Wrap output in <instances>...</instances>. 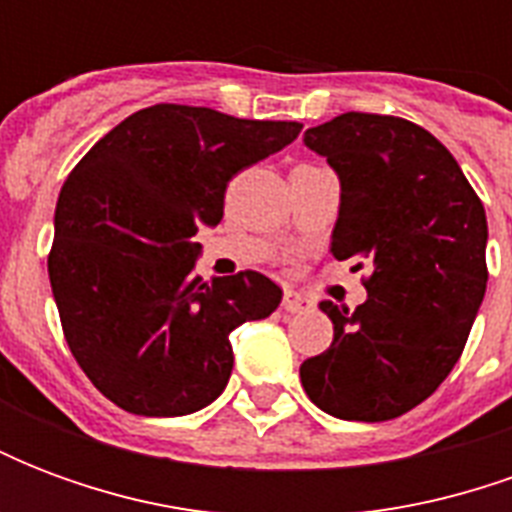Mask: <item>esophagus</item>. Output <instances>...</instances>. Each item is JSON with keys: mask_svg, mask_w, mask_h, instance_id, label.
Wrapping results in <instances>:
<instances>
[{"mask_svg": "<svg viewBox=\"0 0 512 512\" xmlns=\"http://www.w3.org/2000/svg\"><path fill=\"white\" fill-rule=\"evenodd\" d=\"M310 299H304L299 290H285V296H282V310L285 312H304L310 310Z\"/></svg>", "mask_w": 512, "mask_h": 512, "instance_id": "34e87169", "label": "esophagus"}]
</instances>
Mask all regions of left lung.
<instances>
[{"mask_svg":"<svg viewBox=\"0 0 512 512\" xmlns=\"http://www.w3.org/2000/svg\"><path fill=\"white\" fill-rule=\"evenodd\" d=\"M304 142L343 186L329 252L370 274L356 310L321 301L334 340L301 386L332 417L395 419L461 359L488 282L485 208L450 150L403 117L345 112Z\"/></svg>","mask_w":512,"mask_h":512,"instance_id":"1","label":"left lung"}]
</instances>
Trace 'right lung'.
<instances>
[{"mask_svg": "<svg viewBox=\"0 0 512 512\" xmlns=\"http://www.w3.org/2000/svg\"><path fill=\"white\" fill-rule=\"evenodd\" d=\"M301 123L241 120L208 106L139 109L98 139L54 211L51 293L73 359L139 417H183L233 373L230 332L277 310L260 271L194 277L200 224H219L227 183L290 145Z\"/></svg>", "mask_w": 512, "mask_h": 512, "instance_id": "obj_1", "label": "right lung"}]
</instances>
